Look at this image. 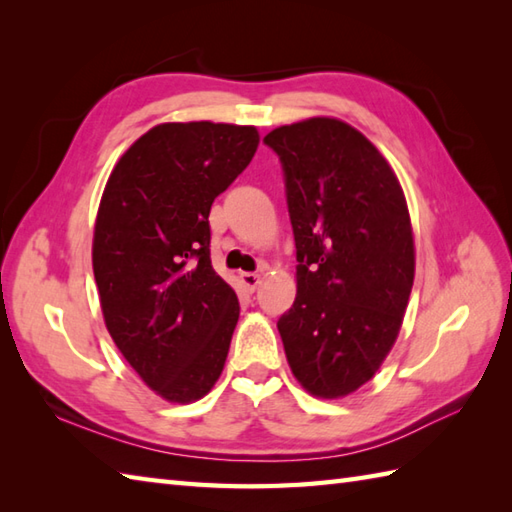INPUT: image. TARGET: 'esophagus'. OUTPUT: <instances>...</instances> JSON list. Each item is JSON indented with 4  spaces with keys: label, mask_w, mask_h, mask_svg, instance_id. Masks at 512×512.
<instances>
[{
    "label": "esophagus",
    "mask_w": 512,
    "mask_h": 512,
    "mask_svg": "<svg viewBox=\"0 0 512 512\" xmlns=\"http://www.w3.org/2000/svg\"><path fill=\"white\" fill-rule=\"evenodd\" d=\"M239 279H242V284H244L246 290H250V292L257 290V286L262 284V277H259L257 273H242V275H239Z\"/></svg>",
    "instance_id": "esophagus-1"
}]
</instances>
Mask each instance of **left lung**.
Here are the masks:
<instances>
[{"label": "left lung", "mask_w": 512, "mask_h": 512, "mask_svg": "<svg viewBox=\"0 0 512 512\" xmlns=\"http://www.w3.org/2000/svg\"><path fill=\"white\" fill-rule=\"evenodd\" d=\"M264 143L284 169L297 297L277 328L312 396L341 398L376 374L400 332L416 257L405 193L369 140L308 118Z\"/></svg>", "instance_id": "8db88e82"}]
</instances>
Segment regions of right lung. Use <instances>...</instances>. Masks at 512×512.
Here are the masks:
<instances>
[{
	"instance_id": "right-lung-1",
	"label": "right lung",
	"mask_w": 512,
	"mask_h": 512,
	"mask_svg": "<svg viewBox=\"0 0 512 512\" xmlns=\"http://www.w3.org/2000/svg\"><path fill=\"white\" fill-rule=\"evenodd\" d=\"M257 145L250 125L162 123L105 184L92 244L105 325L169 402L200 400L224 369L239 303L211 266L209 213Z\"/></svg>"
}]
</instances>
